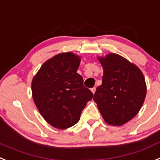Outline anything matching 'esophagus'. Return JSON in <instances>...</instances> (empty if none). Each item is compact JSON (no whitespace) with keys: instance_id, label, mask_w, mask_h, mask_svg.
<instances>
[{"instance_id":"34e87169","label":"esophagus","mask_w":160,"mask_h":160,"mask_svg":"<svg viewBox=\"0 0 160 160\" xmlns=\"http://www.w3.org/2000/svg\"><path fill=\"white\" fill-rule=\"evenodd\" d=\"M95 87H93V88H91V91H92V93L93 94H95Z\"/></svg>"}]
</instances>
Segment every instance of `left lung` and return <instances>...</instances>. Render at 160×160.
Segmentation results:
<instances>
[{
  "label": "left lung",
  "instance_id": "1",
  "mask_svg": "<svg viewBox=\"0 0 160 160\" xmlns=\"http://www.w3.org/2000/svg\"><path fill=\"white\" fill-rule=\"evenodd\" d=\"M99 59L103 75L93 99L105 122L120 126L141 109L147 94L145 78L136 65L115 53Z\"/></svg>",
  "mask_w": 160,
  "mask_h": 160
}]
</instances>
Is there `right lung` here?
<instances>
[{"mask_svg":"<svg viewBox=\"0 0 160 160\" xmlns=\"http://www.w3.org/2000/svg\"><path fill=\"white\" fill-rule=\"evenodd\" d=\"M79 64L73 53H61L43 63L32 80L34 102L45 121L57 129L77 124L93 97L77 73Z\"/></svg>","mask_w":160,"mask_h":160,"instance_id":"1","label":"right lung"}]
</instances>
